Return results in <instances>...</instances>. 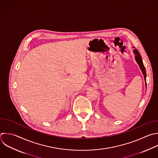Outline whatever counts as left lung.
<instances>
[{"label":"left lung","mask_w":158,"mask_h":158,"mask_svg":"<svg viewBox=\"0 0 158 158\" xmlns=\"http://www.w3.org/2000/svg\"><path fill=\"white\" fill-rule=\"evenodd\" d=\"M133 52L135 55V60L136 61V62L138 63V64L139 65V67L143 73V75H144V80H145V83H146V69H145V67L143 65V60H142V59H141V55L139 54V52L138 51V50L136 49H135L133 50Z\"/></svg>","instance_id":"obj_1"}]
</instances>
